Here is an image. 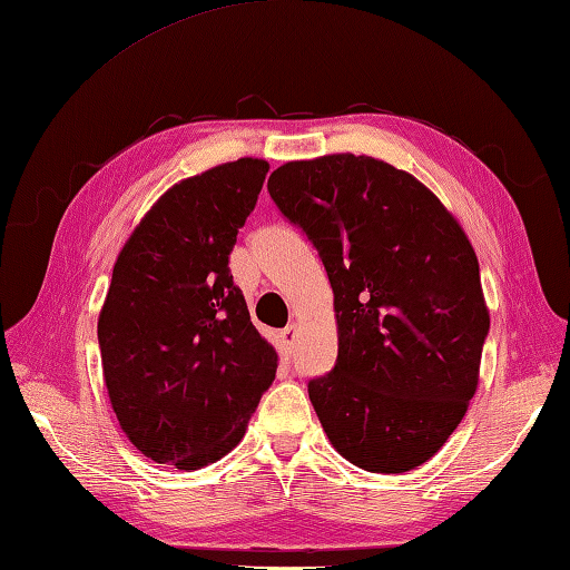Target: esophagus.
Segmentation results:
<instances>
[{"mask_svg":"<svg viewBox=\"0 0 570 570\" xmlns=\"http://www.w3.org/2000/svg\"><path fill=\"white\" fill-rule=\"evenodd\" d=\"M278 343H282L284 355H292L294 343H296V325H286V328L278 333Z\"/></svg>","mask_w":570,"mask_h":570,"instance_id":"esophagus-1","label":"esophagus"}]
</instances>
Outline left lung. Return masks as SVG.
Masks as SVG:
<instances>
[{
    "label": "left lung",
    "instance_id": "left-lung-1",
    "mask_svg": "<svg viewBox=\"0 0 570 570\" xmlns=\"http://www.w3.org/2000/svg\"><path fill=\"white\" fill-rule=\"evenodd\" d=\"M266 188L333 286L337 360L308 382L323 431L362 470L419 468L478 390L490 313L475 249L426 186L372 156L288 161Z\"/></svg>",
    "mask_w": 570,
    "mask_h": 570
}]
</instances>
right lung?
I'll use <instances>...</instances> for the list:
<instances>
[{
	"mask_svg": "<svg viewBox=\"0 0 570 570\" xmlns=\"http://www.w3.org/2000/svg\"><path fill=\"white\" fill-rule=\"evenodd\" d=\"M269 164L237 159L154 203L112 269L98 321L107 394L154 463L196 470L242 441L276 374L229 274Z\"/></svg>",
	"mask_w": 570,
	"mask_h": 570,
	"instance_id": "1",
	"label": "right lung"
}]
</instances>
